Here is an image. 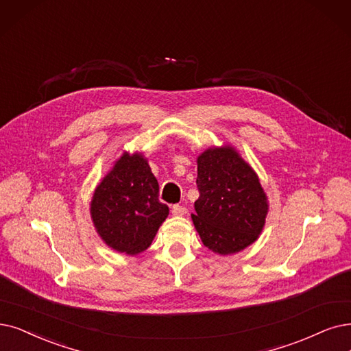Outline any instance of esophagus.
I'll return each mask as SVG.
<instances>
[{
	"label": "esophagus",
	"instance_id": "obj_1",
	"mask_svg": "<svg viewBox=\"0 0 351 351\" xmlns=\"http://www.w3.org/2000/svg\"><path fill=\"white\" fill-rule=\"evenodd\" d=\"M171 213L173 216H184L187 213V208L183 207V206H178V204H174L171 207Z\"/></svg>",
	"mask_w": 351,
	"mask_h": 351
}]
</instances>
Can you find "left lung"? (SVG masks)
<instances>
[{
    "label": "left lung",
    "mask_w": 351,
    "mask_h": 351,
    "mask_svg": "<svg viewBox=\"0 0 351 351\" xmlns=\"http://www.w3.org/2000/svg\"><path fill=\"white\" fill-rule=\"evenodd\" d=\"M193 224L206 247L233 255L258 241L269 202L254 168L230 144L208 147L197 157Z\"/></svg>",
    "instance_id": "obj_1"
}]
</instances>
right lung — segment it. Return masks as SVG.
Returning <instances> with one entry per match:
<instances>
[{
	"label": "right lung",
	"mask_w": 351,
	"mask_h": 351,
	"mask_svg": "<svg viewBox=\"0 0 351 351\" xmlns=\"http://www.w3.org/2000/svg\"><path fill=\"white\" fill-rule=\"evenodd\" d=\"M158 190L144 154L123 151L96 186L89 206L95 230L106 246L131 256L149 247L168 216Z\"/></svg>",
	"instance_id": "add662e5"
}]
</instances>
